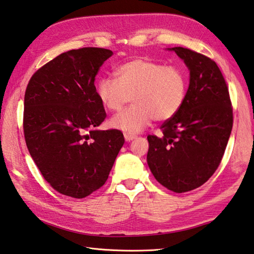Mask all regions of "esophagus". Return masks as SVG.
I'll return each instance as SVG.
<instances>
[{"label": "esophagus", "instance_id": "34e87169", "mask_svg": "<svg viewBox=\"0 0 254 254\" xmlns=\"http://www.w3.org/2000/svg\"><path fill=\"white\" fill-rule=\"evenodd\" d=\"M136 137H137V135H135V134H128V133H126V134H124V139H126V141H127V142L134 140V139H136Z\"/></svg>", "mask_w": 254, "mask_h": 254}]
</instances>
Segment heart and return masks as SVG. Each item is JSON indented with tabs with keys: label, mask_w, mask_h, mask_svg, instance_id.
<instances>
[{
	"label": "heart",
	"mask_w": 254,
	"mask_h": 254,
	"mask_svg": "<svg viewBox=\"0 0 254 254\" xmlns=\"http://www.w3.org/2000/svg\"><path fill=\"white\" fill-rule=\"evenodd\" d=\"M112 77L96 82V94L109 111L118 113L133 101L132 107L111 120V126L128 134L137 133L152 120L172 119L187 100L189 81L182 68L137 58L115 68Z\"/></svg>",
	"instance_id": "heart-1"
}]
</instances>
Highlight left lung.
Listing matches in <instances>:
<instances>
[{
    "label": "left lung",
    "mask_w": 254,
    "mask_h": 254,
    "mask_svg": "<svg viewBox=\"0 0 254 254\" xmlns=\"http://www.w3.org/2000/svg\"><path fill=\"white\" fill-rule=\"evenodd\" d=\"M190 70L187 100L165 121L162 136L147 135V165L160 184L177 193L201 187L221 163L233 126L229 87L216 63L186 48H172Z\"/></svg>",
    "instance_id": "8db88e82"
}]
</instances>
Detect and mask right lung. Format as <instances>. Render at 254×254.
<instances>
[{"label": "right lung", "mask_w": 254, "mask_h": 254, "mask_svg": "<svg viewBox=\"0 0 254 254\" xmlns=\"http://www.w3.org/2000/svg\"><path fill=\"white\" fill-rule=\"evenodd\" d=\"M111 50L82 48L36 71L24 95L23 130L32 159L51 187L83 199L107 182L123 133L95 130L107 118L94 85Z\"/></svg>", "instance_id": "add662e5"}]
</instances>
